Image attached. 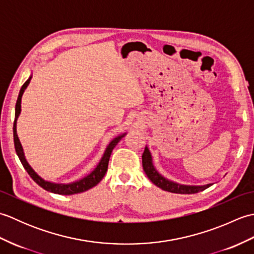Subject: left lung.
<instances>
[{"mask_svg": "<svg viewBox=\"0 0 254 254\" xmlns=\"http://www.w3.org/2000/svg\"><path fill=\"white\" fill-rule=\"evenodd\" d=\"M142 163H143V169L145 174L148 177V179L152 181L156 187L160 188L161 190L168 191L171 193H179V194H193L201 192L205 189H207L212 185L204 186H192V185H181L176 181H172L167 179L160 172L156 169L153 161V156L150 154V150L147 146H145V150L142 156Z\"/></svg>", "mask_w": 254, "mask_h": 254, "instance_id": "obj_1", "label": "left lung"}]
</instances>
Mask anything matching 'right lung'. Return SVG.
Segmentation results:
<instances>
[{
    "label": "right lung",
    "mask_w": 254,
    "mask_h": 254,
    "mask_svg": "<svg viewBox=\"0 0 254 254\" xmlns=\"http://www.w3.org/2000/svg\"><path fill=\"white\" fill-rule=\"evenodd\" d=\"M31 77H32V75H30L29 78L26 80L23 86H21L17 101H16V107H15V121H14V127H13L14 145H15L16 154H17L21 165L24 166L25 170L28 172V175L31 177V179L34 180L38 186H40L42 189H45V190L49 191V192L56 193V194H61V195H72V194L82 193V192L89 190V189L94 188L95 186L98 185L102 178L105 177L107 169H108V163H109V158H110L112 150L116 147V145L121 141L122 137L127 135V133L119 134L118 136L111 139V142L108 144V146L105 150L104 155H102L101 159L99 160V163L97 164V166L93 169V171L89 172L87 176H85L84 178H82V179L73 181V182H68V183L52 182V181L44 179V178H42L40 175L37 174L35 169L32 168L30 164L28 163V160H27L26 156H25L23 145H21L19 138H18V135H17V119H18V117L20 115V111H21V97H23L24 91L26 90V88L28 87Z\"/></svg>",
    "instance_id": "right-lung-1"
}]
</instances>
